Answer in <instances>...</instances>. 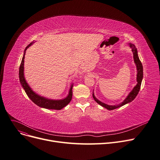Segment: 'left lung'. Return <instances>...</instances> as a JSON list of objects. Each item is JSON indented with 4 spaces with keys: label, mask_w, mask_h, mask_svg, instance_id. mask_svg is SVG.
Listing matches in <instances>:
<instances>
[{
    "label": "left lung",
    "mask_w": 160,
    "mask_h": 160,
    "mask_svg": "<svg viewBox=\"0 0 160 160\" xmlns=\"http://www.w3.org/2000/svg\"><path fill=\"white\" fill-rule=\"evenodd\" d=\"M130 47L132 49V51L133 53V57H134V62L136 65V68H137V82L138 83L136 84V86L134 88L133 90L129 93V94L127 96V97L125 98V100L122 102L121 103H120L119 105H109L105 104L104 103H102V102L99 101L98 99L96 98V97H94V93H92V97L94 99V100L97 102L98 104H100V105H102V107L108 109V110H113L115 109L116 108H118L120 107H122V106L125 105L127 103H129L131 102H132L137 96V94H138L140 89V87H141V84H142V81L143 79V66L142 63L141 62V61L139 59V57H138V52H137V49L136 48L134 44H130Z\"/></svg>",
    "instance_id": "left-lung-1"
}]
</instances>
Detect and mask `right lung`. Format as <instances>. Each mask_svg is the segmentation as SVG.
<instances>
[{
    "label": "right lung",
    "mask_w": 160,
    "mask_h": 160,
    "mask_svg": "<svg viewBox=\"0 0 160 160\" xmlns=\"http://www.w3.org/2000/svg\"><path fill=\"white\" fill-rule=\"evenodd\" d=\"M33 43V42H31V43L26 48L24 52V56L22 57V62L20 63V66L19 68V78L20 82L22 84V86L24 88L27 95L28 97L32 100V102H34L36 105L40 108H43L49 109H55V110H60L66 106L71 100L72 99V86L71 87L68 96V97L63 100H52L45 98L44 97H42L40 96L31 90L30 87L28 86V84L26 82V80L24 77V58L26 55V49Z\"/></svg>",
    "instance_id": "obj_1"
}]
</instances>
